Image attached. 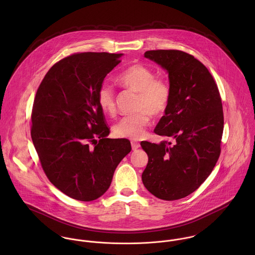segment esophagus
Masks as SVG:
<instances>
[{"label":"esophagus","mask_w":255,"mask_h":255,"mask_svg":"<svg viewBox=\"0 0 255 255\" xmlns=\"http://www.w3.org/2000/svg\"><path fill=\"white\" fill-rule=\"evenodd\" d=\"M140 147V144L138 143V142H136V141H131V148H132V150H136V149H138Z\"/></svg>","instance_id":"obj_1"}]
</instances>
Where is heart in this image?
I'll return each instance as SVG.
<instances>
[{"label":"heart","mask_w":255,"mask_h":255,"mask_svg":"<svg viewBox=\"0 0 255 255\" xmlns=\"http://www.w3.org/2000/svg\"><path fill=\"white\" fill-rule=\"evenodd\" d=\"M118 81L128 89L138 93L139 113L125 117L114 127V132L122 138L137 140L145 135L151 115L159 117L165 113L171 99V86L167 79L155 77V73L142 64H134L119 74ZM100 108L109 115L116 113V100L113 87L104 83L98 91Z\"/></svg>","instance_id":"heart-1"}]
</instances>
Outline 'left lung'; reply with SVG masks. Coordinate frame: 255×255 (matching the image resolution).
Segmentation results:
<instances>
[{
  "label": "left lung",
  "mask_w": 255,
  "mask_h": 255,
  "mask_svg": "<svg viewBox=\"0 0 255 255\" xmlns=\"http://www.w3.org/2000/svg\"><path fill=\"white\" fill-rule=\"evenodd\" d=\"M144 57L168 73L171 99L154 132L174 141L140 143L148 155L142 182L154 196L177 200L196 190L218 161L222 101L213 76L193 56L179 50H156L147 51Z\"/></svg>",
  "instance_id": "left-lung-1"
}]
</instances>
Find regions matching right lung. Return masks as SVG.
Returning a JSON list of instances; mask_svg holds the SVG:
<instances>
[{"instance_id":"obj_1","label":"right lung","mask_w":255,"mask_h":255,"mask_svg":"<svg viewBox=\"0 0 255 255\" xmlns=\"http://www.w3.org/2000/svg\"><path fill=\"white\" fill-rule=\"evenodd\" d=\"M123 54L78 53L46 73L33 103L31 138L41 166L58 189L92 201L109 188L114 172L131 145L107 138L98 91Z\"/></svg>"}]
</instances>
